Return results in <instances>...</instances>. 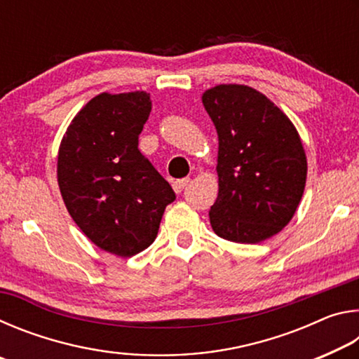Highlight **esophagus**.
Segmentation results:
<instances>
[{
  "label": "esophagus",
  "mask_w": 359,
  "mask_h": 359,
  "mask_svg": "<svg viewBox=\"0 0 359 359\" xmlns=\"http://www.w3.org/2000/svg\"><path fill=\"white\" fill-rule=\"evenodd\" d=\"M190 184V179H179V180H174L172 182V188H174V191L175 193H180L182 190H184V188Z\"/></svg>",
  "instance_id": "1"
}]
</instances>
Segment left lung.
Returning <instances> with one entry per match:
<instances>
[{
	"mask_svg": "<svg viewBox=\"0 0 359 359\" xmlns=\"http://www.w3.org/2000/svg\"><path fill=\"white\" fill-rule=\"evenodd\" d=\"M201 100L218 135L212 229L239 244L269 239L293 218L306 187L299 133L283 111L248 85H215Z\"/></svg>",
	"mask_w": 359,
	"mask_h": 359,
	"instance_id": "obj_1",
	"label": "left lung"
}]
</instances>
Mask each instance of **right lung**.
Segmentation results:
<instances>
[{"instance_id": "obj_1", "label": "right lung", "mask_w": 359, "mask_h": 359, "mask_svg": "<svg viewBox=\"0 0 359 359\" xmlns=\"http://www.w3.org/2000/svg\"><path fill=\"white\" fill-rule=\"evenodd\" d=\"M150 111L147 92L96 95L71 120L58 149V187L72 220L96 247L121 258L155 241L175 199L137 149Z\"/></svg>"}]
</instances>
